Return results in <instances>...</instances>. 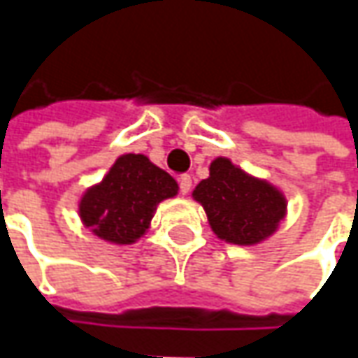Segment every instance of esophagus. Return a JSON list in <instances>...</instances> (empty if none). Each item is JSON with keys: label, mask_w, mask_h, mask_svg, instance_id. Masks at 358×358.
Returning a JSON list of instances; mask_svg holds the SVG:
<instances>
[{"label": "esophagus", "mask_w": 358, "mask_h": 358, "mask_svg": "<svg viewBox=\"0 0 358 358\" xmlns=\"http://www.w3.org/2000/svg\"><path fill=\"white\" fill-rule=\"evenodd\" d=\"M191 175H181L179 177V191H181V195H187L189 191H191Z\"/></svg>", "instance_id": "obj_1"}]
</instances>
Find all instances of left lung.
Instances as JSON below:
<instances>
[{
	"label": "left lung",
	"instance_id": "8db88e82",
	"mask_svg": "<svg viewBox=\"0 0 358 358\" xmlns=\"http://www.w3.org/2000/svg\"><path fill=\"white\" fill-rule=\"evenodd\" d=\"M193 199L203 205L215 235L233 245L268 239L287 213V199L277 187L245 173L227 157L209 165V177L195 187Z\"/></svg>",
	"mask_w": 358,
	"mask_h": 358
}]
</instances>
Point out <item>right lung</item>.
<instances>
[{
	"label": "right lung",
	"mask_w": 358,
	"mask_h": 358,
	"mask_svg": "<svg viewBox=\"0 0 358 358\" xmlns=\"http://www.w3.org/2000/svg\"><path fill=\"white\" fill-rule=\"evenodd\" d=\"M177 181L145 155L127 153L113 163L101 183L79 201L81 223L99 239L131 245L143 237L161 201L175 197Z\"/></svg>",
	"instance_id": "right-lung-1"
}]
</instances>
